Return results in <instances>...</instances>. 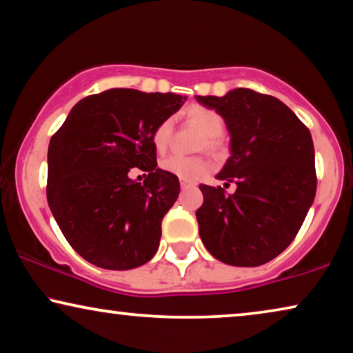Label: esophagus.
<instances>
[{"label": "esophagus", "instance_id": "34e87169", "mask_svg": "<svg viewBox=\"0 0 353 353\" xmlns=\"http://www.w3.org/2000/svg\"><path fill=\"white\" fill-rule=\"evenodd\" d=\"M181 187H182V189H190V187H194V184H192V182H189V181H182L181 179Z\"/></svg>", "mask_w": 353, "mask_h": 353}]
</instances>
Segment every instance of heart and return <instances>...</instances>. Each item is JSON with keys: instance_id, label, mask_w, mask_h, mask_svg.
Segmentation results:
<instances>
[{"instance_id": "obj_1", "label": "heart", "mask_w": 353, "mask_h": 353, "mask_svg": "<svg viewBox=\"0 0 353 353\" xmlns=\"http://www.w3.org/2000/svg\"><path fill=\"white\" fill-rule=\"evenodd\" d=\"M187 119L200 129V132L205 135V140L201 142V148L216 150L219 147V135L224 129V119L221 117L219 112L210 108L203 106H192L187 111ZM169 137H171V121H163L158 124V128L153 132V145L158 152H164L169 143ZM161 166L164 171L174 174L182 181L194 182L200 179L203 174L210 169L208 159L201 157H179V154H171V157L164 158L161 161Z\"/></svg>"}]
</instances>
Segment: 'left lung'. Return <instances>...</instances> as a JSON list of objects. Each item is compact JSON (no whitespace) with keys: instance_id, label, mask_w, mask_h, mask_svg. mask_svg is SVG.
Wrapping results in <instances>:
<instances>
[{"instance_id":"8db88e82","label":"left lung","mask_w":353,"mask_h":353,"mask_svg":"<svg viewBox=\"0 0 353 353\" xmlns=\"http://www.w3.org/2000/svg\"><path fill=\"white\" fill-rule=\"evenodd\" d=\"M195 98L225 122L231 157L216 179L236 184L231 195L200 185L201 242L225 265H265L290 245L314 200L312 134L283 101L250 88Z\"/></svg>"}]
</instances>
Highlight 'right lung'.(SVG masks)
Wrapping results in <instances>:
<instances>
[{
  "label": "right lung",
  "instance_id": "add662e5",
  "mask_svg": "<svg viewBox=\"0 0 353 353\" xmlns=\"http://www.w3.org/2000/svg\"><path fill=\"white\" fill-rule=\"evenodd\" d=\"M185 100L111 88L79 101L51 137L48 205L83 260L122 271L154 256L161 221L181 185L177 176L157 166L152 137ZM132 167L149 172L143 185L130 179Z\"/></svg>",
  "mask_w": 353,
  "mask_h": 353
}]
</instances>
